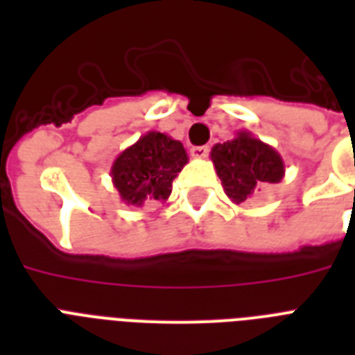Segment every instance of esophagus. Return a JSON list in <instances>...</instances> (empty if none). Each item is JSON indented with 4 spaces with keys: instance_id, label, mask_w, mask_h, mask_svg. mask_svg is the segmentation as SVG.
Instances as JSON below:
<instances>
[{
    "instance_id": "esophagus-1",
    "label": "esophagus",
    "mask_w": 355,
    "mask_h": 355,
    "mask_svg": "<svg viewBox=\"0 0 355 355\" xmlns=\"http://www.w3.org/2000/svg\"><path fill=\"white\" fill-rule=\"evenodd\" d=\"M210 153V147H206V145H200V147H191L189 149V155L193 156V158H206Z\"/></svg>"
}]
</instances>
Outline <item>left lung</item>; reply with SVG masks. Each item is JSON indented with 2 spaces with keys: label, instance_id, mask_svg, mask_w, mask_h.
I'll return each mask as SVG.
<instances>
[{
  "label": "left lung",
  "instance_id": "left-lung-1",
  "mask_svg": "<svg viewBox=\"0 0 355 355\" xmlns=\"http://www.w3.org/2000/svg\"><path fill=\"white\" fill-rule=\"evenodd\" d=\"M210 158L234 205L250 199L263 184H278L286 175L280 153L248 130H239L234 139L214 145Z\"/></svg>",
  "mask_w": 355,
  "mask_h": 355
}]
</instances>
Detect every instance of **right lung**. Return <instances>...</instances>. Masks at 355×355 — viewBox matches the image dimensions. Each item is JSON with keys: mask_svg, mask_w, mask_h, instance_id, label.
<instances>
[{"mask_svg": "<svg viewBox=\"0 0 355 355\" xmlns=\"http://www.w3.org/2000/svg\"><path fill=\"white\" fill-rule=\"evenodd\" d=\"M186 164L188 153L178 139L149 130L119 153L110 177L123 202L141 208L145 202H166L173 180Z\"/></svg>", "mask_w": 355, "mask_h": 355, "instance_id": "right-lung-1", "label": "right lung"}]
</instances>
